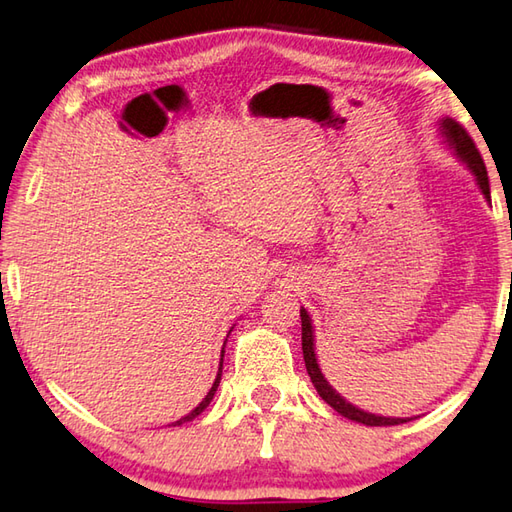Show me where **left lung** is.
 Returning a JSON list of instances; mask_svg holds the SVG:
<instances>
[{
    "label": "left lung",
    "instance_id": "1",
    "mask_svg": "<svg viewBox=\"0 0 512 512\" xmlns=\"http://www.w3.org/2000/svg\"><path fill=\"white\" fill-rule=\"evenodd\" d=\"M439 129H441V134L445 138V143H448L450 150L454 152V156H457L459 161L466 163L468 170L475 174L477 185H479V190L483 192V197L490 201V185H488L486 165H483V159H481V154L477 150V145L472 143V138L468 136L466 129H463L457 123V120H452L448 116L441 118V127ZM300 318H302L304 365H306V371H309L313 387L318 389V394L322 396L324 403H329L333 410H336L338 414H342L345 418H349V421H356V423H362V425H371V427H378V425H401V423L410 421V418H392V416H378V414L365 412V410H360V407L351 405L347 398H342L336 392V389H333L327 383V378H324L322 369L318 365V356H315V342H313V322H311L309 313H306L304 306L300 309Z\"/></svg>",
    "mask_w": 512,
    "mask_h": 512
}]
</instances>
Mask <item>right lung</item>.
Returning <instances> with one entry per match:
<instances>
[{"mask_svg":"<svg viewBox=\"0 0 512 512\" xmlns=\"http://www.w3.org/2000/svg\"><path fill=\"white\" fill-rule=\"evenodd\" d=\"M221 367H224V351H221V365H219V371H217V378H215V383H212V387H210V392L206 394V398H203V401L194 407V410L188 414V416H183V418H179V421L176 423H172V425H183V423H188V421H192L194 416H199L203 410H206V407L210 405V401H212V396H215V392H217V387H219V380H221Z\"/></svg>","mask_w":512,"mask_h":512,"instance_id":"add662e5","label":"right lung"}]
</instances>
